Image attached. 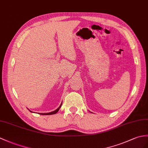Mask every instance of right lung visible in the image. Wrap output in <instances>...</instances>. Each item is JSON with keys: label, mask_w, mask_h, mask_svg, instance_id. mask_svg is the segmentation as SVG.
<instances>
[{"label": "right lung", "mask_w": 148, "mask_h": 148, "mask_svg": "<svg viewBox=\"0 0 148 148\" xmlns=\"http://www.w3.org/2000/svg\"><path fill=\"white\" fill-rule=\"evenodd\" d=\"M61 106H62V103H61V105H60V106L59 107H58L57 109H56V110H54V111H53V112H49V113H40L39 114H40V115H53V114H56V113H57L58 112V110H59V109L60 108V107H61ZM30 111V110H29ZM31 112H32V111H30Z\"/></svg>", "instance_id": "obj_1"}]
</instances>
